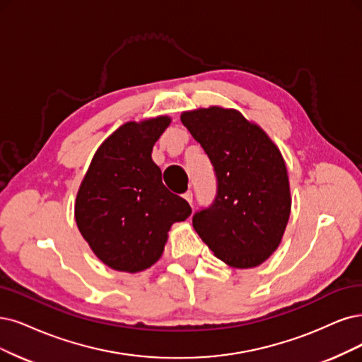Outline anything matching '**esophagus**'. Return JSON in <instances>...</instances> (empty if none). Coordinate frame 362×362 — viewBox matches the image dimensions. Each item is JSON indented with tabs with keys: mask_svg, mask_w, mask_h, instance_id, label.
I'll return each mask as SVG.
<instances>
[{
	"mask_svg": "<svg viewBox=\"0 0 362 362\" xmlns=\"http://www.w3.org/2000/svg\"><path fill=\"white\" fill-rule=\"evenodd\" d=\"M183 198L192 206V191H186V192L183 194Z\"/></svg>",
	"mask_w": 362,
	"mask_h": 362,
	"instance_id": "obj_1",
	"label": "esophagus"
}]
</instances>
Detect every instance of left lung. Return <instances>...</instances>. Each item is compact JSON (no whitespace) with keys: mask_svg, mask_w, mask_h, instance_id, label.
I'll use <instances>...</instances> for the list:
<instances>
[{"mask_svg":"<svg viewBox=\"0 0 362 362\" xmlns=\"http://www.w3.org/2000/svg\"><path fill=\"white\" fill-rule=\"evenodd\" d=\"M180 120L202 144L218 180L215 202L195 213L194 230L225 264H262L282 242L291 213L282 153L234 109L211 105L183 112Z\"/></svg>","mask_w":362,"mask_h":362,"instance_id":"1","label":"left lung"}]
</instances>
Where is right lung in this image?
I'll return each mask as SVG.
<instances>
[{"label":"right lung","mask_w":362,"mask_h":362,"mask_svg":"<svg viewBox=\"0 0 362 362\" xmlns=\"http://www.w3.org/2000/svg\"><path fill=\"white\" fill-rule=\"evenodd\" d=\"M168 116L119 127L98 147L80 183L74 216L80 234L105 265L139 273L163 255L168 231L192 210L170 192L152 149Z\"/></svg>","instance_id":"right-lung-1"}]
</instances>
